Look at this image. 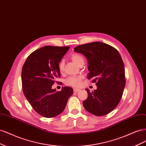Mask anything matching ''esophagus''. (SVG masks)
<instances>
[{
  "mask_svg": "<svg viewBox=\"0 0 146 146\" xmlns=\"http://www.w3.org/2000/svg\"><path fill=\"white\" fill-rule=\"evenodd\" d=\"M80 90V89H78V88H74L73 89V92L74 93H77L78 92H79Z\"/></svg>",
  "mask_w": 146,
  "mask_h": 146,
  "instance_id": "obj_1",
  "label": "esophagus"
}]
</instances>
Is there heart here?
<instances>
[{
	"label": "heart",
	"instance_id": "1",
	"mask_svg": "<svg viewBox=\"0 0 146 146\" xmlns=\"http://www.w3.org/2000/svg\"><path fill=\"white\" fill-rule=\"evenodd\" d=\"M71 59H72L73 62L78 65L80 64V62H81V61L84 60V58L82 56L78 54H72L71 56ZM64 62L63 60H62L59 64V69L60 72H62L64 70ZM82 79V76H70L65 80V84H66L67 85L71 86L73 87H79L80 85H81V82Z\"/></svg>",
	"mask_w": 146,
	"mask_h": 146
}]
</instances>
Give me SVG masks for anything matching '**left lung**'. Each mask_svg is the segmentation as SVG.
Segmentation results:
<instances>
[{
	"mask_svg": "<svg viewBox=\"0 0 146 146\" xmlns=\"http://www.w3.org/2000/svg\"><path fill=\"white\" fill-rule=\"evenodd\" d=\"M76 53L87 59L88 79L96 82V90L90 92L83 102L85 109L95 116H104L119 104L125 85V69L119 52L113 46L101 42H93L76 46Z\"/></svg>",
	"mask_w": 146,
	"mask_h": 146,
	"instance_id": "obj_1",
	"label": "left lung"
}]
</instances>
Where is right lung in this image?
<instances>
[{"label":"right lung","mask_w":146,"mask_h":146,"mask_svg":"<svg viewBox=\"0 0 146 146\" xmlns=\"http://www.w3.org/2000/svg\"><path fill=\"white\" fill-rule=\"evenodd\" d=\"M69 48L43 46L31 53L23 65V94L33 109L44 117H53L60 114L73 95L72 87H62L60 92L52 88L56 78L60 76L59 63Z\"/></svg>","instance_id":"obj_1"}]
</instances>
